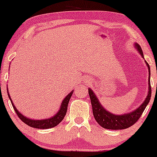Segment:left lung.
I'll return each mask as SVG.
<instances>
[{
  "mask_svg": "<svg viewBox=\"0 0 157 157\" xmlns=\"http://www.w3.org/2000/svg\"><path fill=\"white\" fill-rule=\"evenodd\" d=\"M136 47L137 48L139 52H140V55L144 58L143 52H142V50L140 45L136 44ZM145 63H146L149 71L148 94H147V96L143 103L137 109L133 111V112L122 115H115L109 112L101 105V104L99 102L98 99H97L96 95L94 94L92 90L89 89V94L90 99H91V105H92L94 117L96 121L98 122L99 125L102 126V128L106 129H111V130H120V129L128 128L131 127V126H132L134 124L136 123L139 119L140 118V117L142 116L144 110L145 109L147 105L150 102L151 97L150 66H149L148 63H147L146 61H145Z\"/></svg>",
  "mask_w": 157,
  "mask_h": 157,
  "instance_id": "8db88e82",
  "label": "left lung"
}]
</instances>
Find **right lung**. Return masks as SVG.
Returning <instances> with one entry per match:
<instances>
[{"instance_id":"add662e5","label":"right lung","mask_w":157,"mask_h":157,"mask_svg":"<svg viewBox=\"0 0 157 157\" xmlns=\"http://www.w3.org/2000/svg\"><path fill=\"white\" fill-rule=\"evenodd\" d=\"M74 91H71V93H69L67 96L66 97V98L64 99L63 101L62 104H61L60 109L59 110L58 112L57 113V114L55 115L53 117L46 119V120H31V119H29L27 117H25L24 116H23L21 113L17 111V109L15 108V106L14 105L13 102H12L11 100V97L9 94L8 89H7V93H8V96L10 97V100L11 102H12V107H13L14 110L17 113V115L18 116V117L21 119L22 121L26 123V125L29 126H31L32 128H40V129H46V128H50L55 127L58 125L60 122L63 120L64 117L66 116V112H67V109H68V104L69 102L70 98H71V95H72Z\"/></svg>"}]
</instances>
